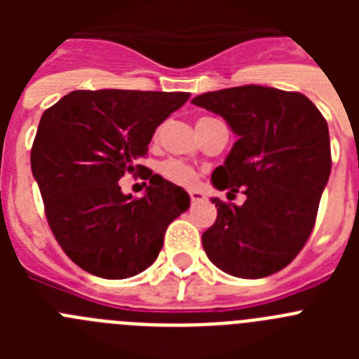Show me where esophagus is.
<instances>
[{"label": "esophagus", "mask_w": 359, "mask_h": 359, "mask_svg": "<svg viewBox=\"0 0 359 359\" xmlns=\"http://www.w3.org/2000/svg\"><path fill=\"white\" fill-rule=\"evenodd\" d=\"M203 199H205V194H203V192H199V190H192V192H190V201L192 203L203 201Z\"/></svg>", "instance_id": "1"}]
</instances>
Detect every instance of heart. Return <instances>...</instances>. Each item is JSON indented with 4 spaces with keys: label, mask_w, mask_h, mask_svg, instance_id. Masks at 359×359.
Returning <instances> with one entry per match:
<instances>
[{
    "label": "heart",
    "mask_w": 359,
    "mask_h": 359,
    "mask_svg": "<svg viewBox=\"0 0 359 359\" xmlns=\"http://www.w3.org/2000/svg\"><path fill=\"white\" fill-rule=\"evenodd\" d=\"M158 174L167 182L174 183L177 187H185V189L194 187L196 182H198V172H196L194 167H190L189 163L180 160L161 161L158 165Z\"/></svg>",
    "instance_id": "1"
}]
</instances>
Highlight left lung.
Segmentation results:
<instances>
[{"instance_id":"obj_1","label":"left lung","mask_w":359,"mask_h":359,"mask_svg":"<svg viewBox=\"0 0 359 359\" xmlns=\"http://www.w3.org/2000/svg\"><path fill=\"white\" fill-rule=\"evenodd\" d=\"M192 104L223 116L239 136L212 183L246 196L241 207L212 199L217 219L201 237L207 257L239 278L277 273L315 226L331 174L327 122L306 95L266 86L210 91Z\"/></svg>"}]
</instances>
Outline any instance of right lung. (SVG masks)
<instances>
[{"label":"right lung","mask_w":359,"mask_h":359,"mask_svg":"<svg viewBox=\"0 0 359 359\" xmlns=\"http://www.w3.org/2000/svg\"><path fill=\"white\" fill-rule=\"evenodd\" d=\"M189 97L77 90L41 116L32 174L57 243L88 273L113 280L142 273L156 261L167 226L189 210L182 187L136 165L158 126ZM126 172L149 180L144 198L123 194L118 180Z\"/></svg>","instance_id":"add662e5"}]
</instances>
